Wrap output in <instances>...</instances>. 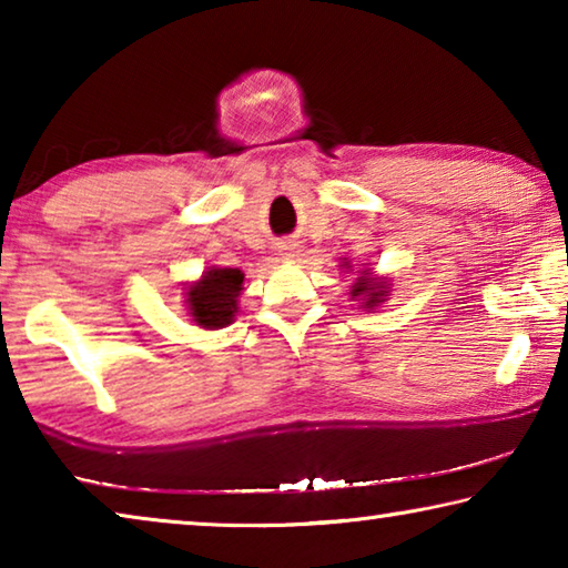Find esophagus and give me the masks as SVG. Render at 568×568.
I'll return each instance as SVG.
<instances>
[{"label":"esophagus","mask_w":568,"mask_h":568,"mask_svg":"<svg viewBox=\"0 0 568 568\" xmlns=\"http://www.w3.org/2000/svg\"><path fill=\"white\" fill-rule=\"evenodd\" d=\"M295 253H297V250H295L293 245H285V247H283V255H285V257H295Z\"/></svg>","instance_id":"34e87169"}]
</instances>
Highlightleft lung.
<instances>
[{
	"mask_svg": "<svg viewBox=\"0 0 568 568\" xmlns=\"http://www.w3.org/2000/svg\"><path fill=\"white\" fill-rule=\"evenodd\" d=\"M383 293H386V291H383V283L376 281V277H371L365 271L361 273V277H355L353 295H365V297H368V301H365V305H368V307L381 303Z\"/></svg>",
	"mask_w": 568,
	"mask_h": 568,
	"instance_id": "obj_1",
	"label": "left lung"
}]
</instances>
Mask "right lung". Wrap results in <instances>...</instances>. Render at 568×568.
Here are the masks:
<instances>
[{
    "instance_id": "add662e5",
    "label": "right lung",
    "mask_w": 568,
    "mask_h": 568,
    "mask_svg": "<svg viewBox=\"0 0 568 568\" xmlns=\"http://www.w3.org/2000/svg\"><path fill=\"white\" fill-rule=\"evenodd\" d=\"M243 273L237 267H213L203 281L190 287V313L203 328H223L237 311V295L243 291Z\"/></svg>"
}]
</instances>
